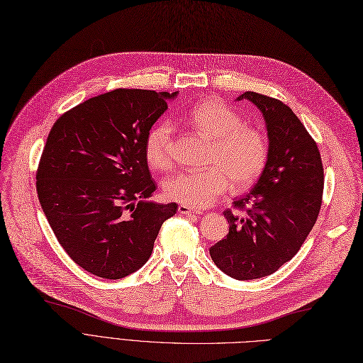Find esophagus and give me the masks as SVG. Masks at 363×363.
I'll use <instances>...</instances> for the list:
<instances>
[{"label":"esophagus","mask_w":363,"mask_h":363,"mask_svg":"<svg viewBox=\"0 0 363 363\" xmlns=\"http://www.w3.org/2000/svg\"><path fill=\"white\" fill-rule=\"evenodd\" d=\"M179 213H182V215H199V213H201V212L194 211V208H191V207H188V206H184V204H180V206H179Z\"/></svg>","instance_id":"esophagus-1"}]
</instances>
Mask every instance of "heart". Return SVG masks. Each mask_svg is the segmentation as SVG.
<instances>
[{
	"mask_svg": "<svg viewBox=\"0 0 363 363\" xmlns=\"http://www.w3.org/2000/svg\"><path fill=\"white\" fill-rule=\"evenodd\" d=\"M188 121L199 133L213 140L208 156L211 168L172 175L164 183L167 199L191 208H204L223 196L230 186L244 191L262 177L269 159V140L260 128L244 124L233 107L208 98L189 108ZM172 135L174 128L168 121L150 128L144 147L150 168L163 171L171 167Z\"/></svg>",
	"mask_w": 363,
	"mask_h": 363,
	"instance_id": "obj_1",
	"label": "heart"
}]
</instances>
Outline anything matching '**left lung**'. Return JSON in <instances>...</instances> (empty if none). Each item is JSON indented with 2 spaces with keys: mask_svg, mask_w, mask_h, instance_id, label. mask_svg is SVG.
<instances>
[{
  "mask_svg": "<svg viewBox=\"0 0 363 363\" xmlns=\"http://www.w3.org/2000/svg\"><path fill=\"white\" fill-rule=\"evenodd\" d=\"M240 98L265 118L269 159L250 194L224 211L228 235L211 247V257L227 276L255 280L276 272L304 244L320 215L324 168L316 142L289 106L257 92Z\"/></svg>",
  "mask_w": 363,
  "mask_h": 363,
  "instance_id": "left-lung-1",
  "label": "left lung"
}]
</instances>
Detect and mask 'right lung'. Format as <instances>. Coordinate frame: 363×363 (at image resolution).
<instances>
[{
	"mask_svg": "<svg viewBox=\"0 0 363 363\" xmlns=\"http://www.w3.org/2000/svg\"><path fill=\"white\" fill-rule=\"evenodd\" d=\"M168 94L115 89L54 123L36 171L42 211L59 244L94 276L118 280L150 259L177 204L147 201L156 191L145 138Z\"/></svg>",
	"mask_w": 363,
	"mask_h": 363,
	"instance_id": "1",
	"label": "right lung"
}]
</instances>
